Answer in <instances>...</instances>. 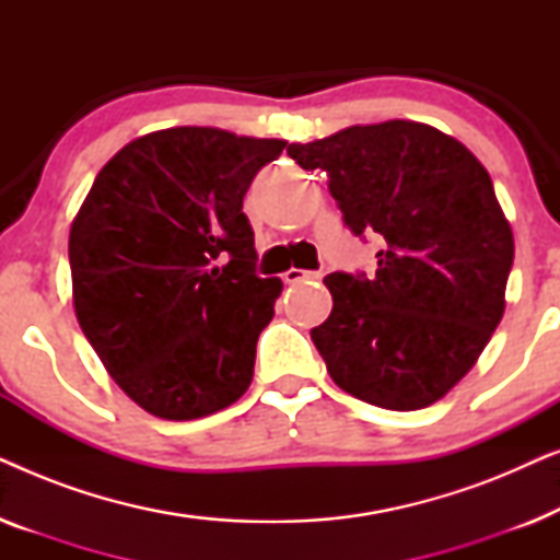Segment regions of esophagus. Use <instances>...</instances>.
<instances>
[{"mask_svg":"<svg viewBox=\"0 0 560 560\" xmlns=\"http://www.w3.org/2000/svg\"><path fill=\"white\" fill-rule=\"evenodd\" d=\"M320 272H313V270H301V267H290V270L282 275V280L288 282V285H295V282H303V280H318Z\"/></svg>","mask_w":560,"mask_h":560,"instance_id":"obj_1","label":"esophagus"}]
</instances>
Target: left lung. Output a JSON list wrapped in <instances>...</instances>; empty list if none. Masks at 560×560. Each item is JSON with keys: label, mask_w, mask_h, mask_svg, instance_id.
Instances as JSON below:
<instances>
[{"label": "left lung", "mask_w": 560, "mask_h": 560, "mask_svg": "<svg viewBox=\"0 0 560 560\" xmlns=\"http://www.w3.org/2000/svg\"><path fill=\"white\" fill-rule=\"evenodd\" d=\"M320 167L357 236L380 234L377 270L331 272L334 308L311 331L343 393L385 410L441 400L492 339L515 240L485 165L420 121L349 127L290 144Z\"/></svg>", "instance_id": "obj_1"}]
</instances>
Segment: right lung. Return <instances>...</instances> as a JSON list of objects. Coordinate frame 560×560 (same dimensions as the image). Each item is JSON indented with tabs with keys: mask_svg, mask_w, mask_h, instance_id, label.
I'll return each mask as SVG.
<instances>
[{
	"mask_svg": "<svg viewBox=\"0 0 560 560\" xmlns=\"http://www.w3.org/2000/svg\"><path fill=\"white\" fill-rule=\"evenodd\" d=\"M285 142L173 127L125 144L73 219V308L114 382L194 420L247 393L282 282L259 278L242 201Z\"/></svg>",
	"mask_w": 560,
	"mask_h": 560,
	"instance_id": "add662e5",
	"label": "right lung"
}]
</instances>
